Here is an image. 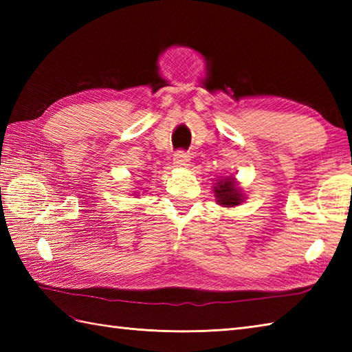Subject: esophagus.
<instances>
[{
	"label": "esophagus",
	"mask_w": 352,
	"mask_h": 352,
	"mask_svg": "<svg viewBox=\"0 0 352 352\" xmlns=\"http://www.w3.org/2000/svg\"><path fill=\"white\" fill-rule=\"evenodd\" d=\"M174 163L177 164V166H188V164L190 163V155L189 153L186 151H177L174 154Z\"/></svg>",
	"instance_id": "obj_1"
}]
</instances>
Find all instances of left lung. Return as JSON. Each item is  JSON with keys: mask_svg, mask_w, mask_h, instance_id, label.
Returning <instances> with one entry per match:
<instances>
[{"mask_svg": "<svg viewBox=\"0 0 352 352\" xmlns=\"http://www.w3.org/2000/svg\"><path fill=\"white\" fill-rule=\"evenodd\" d=\"M214 197L223 207H234L242 203V193L236 188L234 178H223L214 186Z\"/></svg>", "mask_w": 352, "mask_h": 352, "instance_id": "obj_1", "label": "left lung"}]
</instances>
